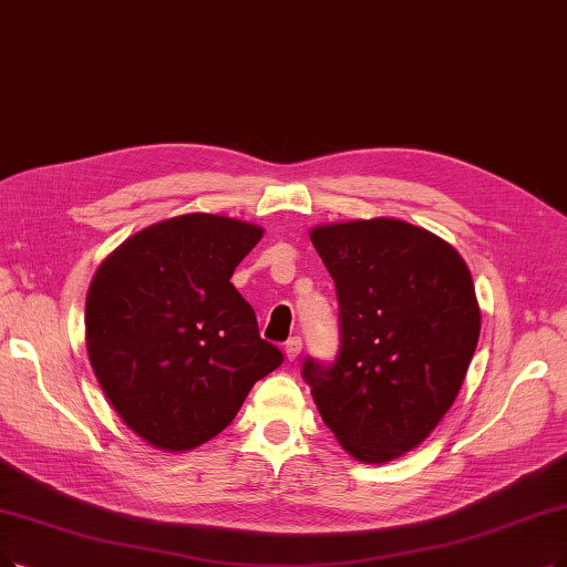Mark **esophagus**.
I'll return each mask as SVG.
<instances>
[{
  "instance_id": "1",
  "label": "esophagus",
  "mask_w": 567,
  "mask_h": 567,
  "mask_svg": "<svg viewBox=\"0 0 567 567\" xmlns=\"http://www.w3.org/2000/svg\"><path fill=\"white\" fill-rule=\"evenodd\" d=\"M284 351H286V358L292 362V360H298V355H300V351H302V339L300 337H290L288 342H286V347H284Z\"/></svg>"
}]
</instances>
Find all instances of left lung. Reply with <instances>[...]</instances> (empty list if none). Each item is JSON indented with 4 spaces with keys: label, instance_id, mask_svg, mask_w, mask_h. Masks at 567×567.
<instances>
[{
    "label": "left lung",
    "instance_id": "obj_1",
    "mask_svg": "<svg viewBox=\"0 0 567 567\" xmlns=\"http://www.w3.org/2000/svg\"><path fill=\"white\" fill-rule=\"evenodd\" d=\"M337 286L342 347L302 377L323 423L355 461L416 449L454 404L480 342L470 269L449 241L400 218L316 225Z\"/></svg>",
    "mask_w": 567,
    "mask_h": 567
}]
</instances>
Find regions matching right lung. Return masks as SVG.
I'll return each instance as SVG.
<instances>
[{
	"label": "right lung",
	"instance_id": "right-lung-1",
	"mask_svg": "<svg viewBox=\"0 0 567 567\" xmlns=\"http://www.w3.org/2000/svg\"><path fill=\"white\" fill-rule=\"evenodd\" d=\"M262 233L230 216H174L125 239L90 281V365L123 423L153 449L181 454L209 442L284 362L230 284Z\"/></svg>",
	"mask_w": 567,
	"mask_h": 567
}]
</instances>
